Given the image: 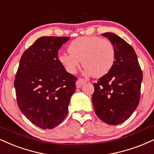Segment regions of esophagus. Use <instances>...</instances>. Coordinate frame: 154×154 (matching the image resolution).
<instances>
[{"label": "esophagus", "instance_id": "obj_1", "mask_svg": "<svg viewBox=\"0 0 154 154\" xmlns=\"http://www.w3.org/2000/svg\"><path fill=\"white\" fill-rule=\"evenodd\" d=\"M86 82H87V80H85V79L79 78L77 79V82H76V86H77V88H80L81 87H82L84 84H85Z\"/></svg>", "mask_w": 154, "mask_h": 154}]
</instances>
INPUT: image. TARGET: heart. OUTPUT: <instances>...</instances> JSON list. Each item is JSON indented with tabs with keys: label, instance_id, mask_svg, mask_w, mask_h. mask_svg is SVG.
Returning a JSON list of instances; mask_svg holds the SVG:
<instances>
[{
	"label": "heart",
	"instance_id": "heart-1",
	"mask_svg": "<svg viewBox=\"0 0 154 154\" xmlns=\"http://www.w3.org/2000/svg\"><path fill=\"white\" fill-rule=\"evenodd\" d=\"M68 51L69 54H60L58 60L70 74L76 73L82 62L87 75L100 77L108 73L116 62L113 43L99 36L75 38L68 46Z\"/></svg>",
	"mask_w": 154,
	"mask_h": 154
}]
</instances>
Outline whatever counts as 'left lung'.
I'll use <instances>...</instances> for the list:
<instances>
[{
  "label": "left lung",
  "instance_id": "obj_1",
  "mask_svg": "<svg viewBox=\"0 0 154 154\" xmlns=\"http://www.w3.org/2000/svg\"><path fill=\"white\" fill-rule=\"evenodd\" d=\"M116 47V62L108 73L93 83L95 111L102 121L118 125L131 117L138 105L143 72L135 50L113 33H104Z\"/></svg>",
  "mask_w": 154,
  "mask_h": 154
}]
</instances>
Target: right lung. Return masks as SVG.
<instances>
[{
    "label": "right lung",
    "instance_id": "add662e5",
    "mask_svg": "<svg viewBox=\"0 0 154 154\" xmlns=\"http://www.w3.org/2000/svg\"><path fill=\"white\" fill-rule=\"evenodd\" d=\"M67 36H42L24 51L14 79L20 110L42 129L57 126L67 115L76 90L75 76L58 60V50Z\"/></svg>",
    "mask_w": 154,
    "mask_h": 154
}]
</instances>
